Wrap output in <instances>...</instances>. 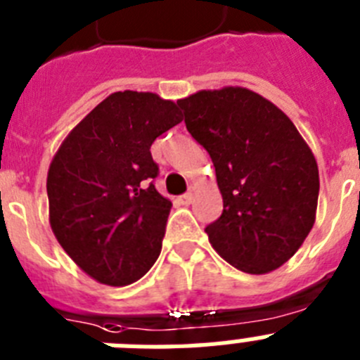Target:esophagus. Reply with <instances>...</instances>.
Listing matches in <instances>:
<instances>
[{
    "label": "esophagus",
    "mask_w": 360,
    "mask_h": 360,
    "mask_svg": "<svg viewBox=\"0 0 360 360\" xmlns=\"http://www.w3.org/2000/svg\"><path fill=\"white\" fill-rule=\"evenodd\" d=\"M193 198H195V187H191L186 195L182 196V203H191V202H193Z\"/></svg>",
    "instance_id": "1"
}]
</instances>
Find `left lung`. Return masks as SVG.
<instances>
[{
    "instance_id": "obj_1",
    "label": "left lung",
    "mask_w": 360,
    "mask_h": 360,
    "mask_svg": "<svg viewBox=\"0 0 360 360\" xmlns=\"http://www.w3.org/2000/svg\"><path fill=\"white\" fill-rule=\"evenodd\" d=\"M187 131L209 153L224 211L205 227L212 249L247 274L287 263L316 221L319 169L278 106L247 88L176 101Z\"/></svg>"
}]
</instances>
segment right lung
Listing matches in <instances>:
<instances>
[{"mask_svg": "<svg viewBox=\"0 0 360 360\" xmlns=\"http://www.w3.org/2000/svg\"><path fill=\"white\" fill-rule=\"evenodd\" d=\"M178 122L171 101L117 91L72 129L50 164L53 234L98 283H135L160 256L173 203L155 189L158 164L149 149Z\"/></svg>", "mask_w": 360, "mask_h": 360, "instance_id": "1", "label": "right lung"}]
</instances>
